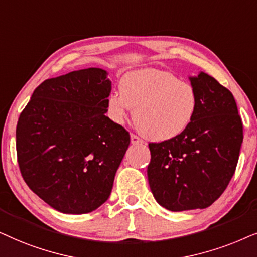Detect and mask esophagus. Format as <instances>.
Returning a JSON list of instances; mask_svg holds the SVG:
<instances>
[{
    "label": "esophagus",
    "instance_id": "34e87169",
    "mask_svg": "<svg viewBox=\"0 0 257 257\" xmlns=\"http://www.w3.org/2000/svg\"><path fill=\"white\" fill-rule=\"evenodd\" d=\"M131 141H132L133 145H140V143H143L142 140L140 139L139 136H136V135H134V134L131 135Z\"/></svg>",
    "mask_w": 257,
    "mask_h": 257
}]
</instances>
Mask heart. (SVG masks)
Wrapping results in <instances>:
<instances>
[{"mask_svg":"<svg viewBox=\"0 0 257 257\" xmlns=\"http://www.w3.org/2000/svg\"><path fill=\"white\" fill-rule=\"evenodd\" d=\"M119 93L107 98L108 115L122 124L135 108V124L146 138L162 142L189 128L196 115V89L167 70L143 68L124 74Z\"/></svg>","mask_w":257,"mask_h":257,"instance_id":"1","label":"heart"}]
</instances>
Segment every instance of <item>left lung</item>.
Wrapping results in <instances>:
<instances>
[{
	"instance_id": "left-lung-1",
	"label": "left lung",
	"mask_w": 257,
	"mask_h": 257,
	"mask_svg": "<svg viewBox=\"0 0 257 257\" xmlns=\"http://www.w3.org/2000/svg\"><path fill=\"white\" fill-rule=\"evenodd\" d=\"M196 115L183 134L149 143L150 190L170 211L204 209L229 184L237 166L243 125L232 94L203 71L189 76Z\"/></svg>"
}]
</instances>
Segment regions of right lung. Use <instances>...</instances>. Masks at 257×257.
<instances>
[{
	"label": "right lung",
	"mask_w": 257,
	"mask_h": 257,
	"mask_svg": "<svg viewBox=\"0 0 257 257\" xmlns=\"http://www.w3.org/2000/svg\"><path fill=\"white\" fill-rule=\"evenodd\" d=\"M88 68L42 82L16 126L23 180L63 214H87L110 196L129 133L105 116L111 81Z\"/></svg>",
	"instance_id": "obj_1"
}]
</instances>
